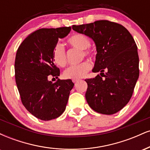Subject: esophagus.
<instances>
[{
	"instance_id": "1",
	"label": "esophagus",
	"mask_w": 150,
	"mask_h": 150,
	"mask_svg": "<svg viewBox=\"0 0 150 150\" xmlns=\"http://www.w3.org/2000/svg\"><path fill=\"white\" fill-rule=\"evenodd\" d=\"M79 80L78 79H75V80H73V82H74V83H76L77 82H78Z\"/></svg>"
}]
</instances>
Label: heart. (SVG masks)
Masks as SVG:
<instances>
[{
	"label": "heart",
	"mask_w": 150,
	"mask_h": 150,
	"mask_svg": "<svg viewBox=\"0 0 150 150\" xmlns=\"http://www.w3.org/2000/svg\"><path fill=\"white\" fill-rule=\"evenodd\" d=\"M68 43L70 47L73 49L80 50L81 58L94 57V52L89 49L91 45L90 39L88 37L83 34H74L68 39ZM53 61L58 66L63 68L68 63L65 50L61 44H56L53 49ZM92 68V64L89 61H85L78 65H71L67 68L63 73V77L66 79H80L85 77L87 73Z\"/></svg>",
	"instance_id": "heart-1"
}]
</instances>
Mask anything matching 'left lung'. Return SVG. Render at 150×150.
Here are the masks:
<instances>
[{
    "mask_svg": "<svg viewBox=\"0 0 150 150\" xmlns=\"http://www.w3.org/2000/svg\"><path fill=\"white\" fill-rule=\"evenodd\" d=\"M72 28L92 38L97 46L92 71L101 73L85 80L89 106L102 114L117 113L130 101L140 73L133 37L123 25L108 20L73 25Z\"/></svg>",
    "mask_w": 150,
    "mask_h": 150,
    "instance_id": "obj_1",
    "label": "left lung"
}]
</instances>
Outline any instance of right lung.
I'll return each mask as SVG.
<instances>
[{"label": "right lung", "instance_id": "obj_1", "mask_svg": "<svg viewBox=\"0 0 150 150\" xmlns=\"http://www.w3.org/2000/svg\"><path fill=\"white\" fill-rule=\"evenodd\" d=\"M70 27L42 28L31 33L19 46L15 61V82L26 109L42 120H50L64 112L71 80L49 81L58 78L60 70L52 58L53 49L59 38L66 37Z\"/></svg>", "mask_w": 150, "mask_h": 150}]
</instances>
